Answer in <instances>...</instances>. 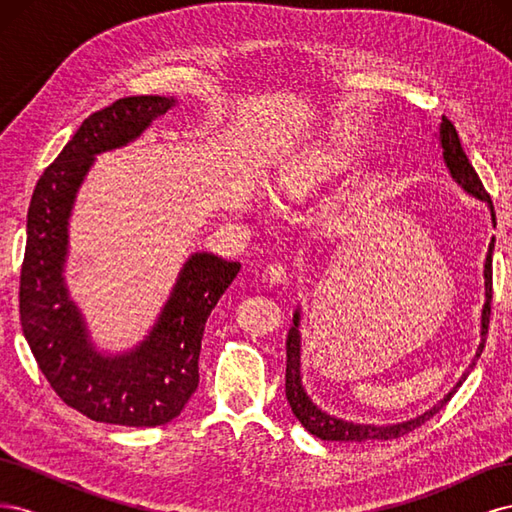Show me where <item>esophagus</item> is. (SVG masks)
Here are the masks:
<instances>
[{
	"mask_svg": "<svg viewBox=\"0 0 512 512\" xmlns=\"http://www.w3.org/2000/svg\"><path fill=\"white\" fill-rule=\"evenodd\" d=\"M265 277H267V280H269L271 284L282 286V284H288L290 273H288V267L282 265V262H273V265H269V267L265 269Z\"/></svg>",
	"mask_w": 512,
	"mask_h": 512,
	"instance_id": "34e87169",
	"label": "esophagus"
}]
</instances>
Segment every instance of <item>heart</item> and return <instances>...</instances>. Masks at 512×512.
<instances>
[{"mask_svg": "<svg viewBox=\"0 0 512 512\" xmlns=\"http://www.w3.org/2000/svg\"><path fill=\"white\" fill-rule=\"evenodd\" d=\"M335 168H337V162L333 156H314L312 160H307L303 164L299 173H294V179H297V185L305 188V185L322 179L324 175L331 173V170H335Z\"/></svg>", "mask_w": 512, "mask_h": 512, "instance_id": "b5f03b06", "label": "heart"}]
</instances>
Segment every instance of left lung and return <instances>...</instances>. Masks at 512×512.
Listing matches in <instances>:
<instances>
[{
	"label": "left lung",
	"instance_id": "8db88e82",
	"mask_svg": "<svg viewBox=\"0 0 512 512\" xmlns=\"http://www.w3.org/2000/svg\"><path fill=\"white\" fill-rule=\"evenodd\" d=\"M440 147H442V156L446 162L448 173L451 177L461 185L463 190L468 194H472L478 200H485L491 211V222L495 226V211L491 205V198L487 194V190L483 188V181L478 179L474 166L470 164L466 151L461 147L459 134L453 126L451 119L442 117L440 123ZM493 243L495 239H491L489 243V252L485 258V305H483V316H480V344L476 348L474 359L468 367V371H463V376L459 378V382L453 386V391L448 393L442 401H438L436 406L431 410L423 412L421 416L410 418L406 423H395V425H367V423H352V421H344V418L331 416L324 410H320L309 395L303 389L301 382V312L297 309L292 318V327L288 331V339H286V399L292 408V414L299 418V423L312 433V436L320 438V440H331V442H367V440H395L406 436V433L414 431L416 427H421L423 423H427L429 418L440 412L451 397L457 393L459 386L466 382L470 369H474L480 352L485 348V337H487V329H489V316H491V277H493Z\"/></svg>",
	"mask_w": 512,
	"mask_h": 512
}]
</instances>
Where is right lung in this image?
Masks as SVG:
<instances>
[{"label": "right lung", "instance_id": "1", "mask_svg": "<svg viewBox=\"0 0 512 512\" xmlns=\"http://www.w3.org/2000/svg\"><path fill=\"white\" fill-rule=\"evenodd\" d=\"M175 104L164 96H130L91 113L38 179L27 211L23 335L61 401L98 423L156 427L181 414L198 386L205 322L241 269L209 252L192 254L149 335L115 356L91 344L83 314L68 297V220L91 164L98 153L132 143Z\"/></svg>", "mask_w": 512, "mask_h": 512}]
</instances>
